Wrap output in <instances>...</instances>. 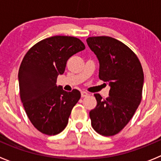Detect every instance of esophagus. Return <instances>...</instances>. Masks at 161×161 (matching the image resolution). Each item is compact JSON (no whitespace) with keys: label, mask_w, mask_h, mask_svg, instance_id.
<instances>
[{"label":"esophagus","mask_w":161,"mask_h":161,"mask_svg":"<svg viewBox=\"0 0 161 161\" xmlns=\"http://www.w3.org/2000/svg\"><path fill=\"white\" fill-rule=\"evenodd\" d=\"M81 97H87L88 95H89V93H87V92H85V91H82L81 93Z\"/></svg>","instance_id":"esophagus-1"}]
</instances>
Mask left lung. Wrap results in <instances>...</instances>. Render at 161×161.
I'll list each match as a JSON object with an SVG mask.
<instances>
[{
    "label": "left lung",
    "instance_id": "obj_1",
    "mask_svg": "<svg viewBox=\"0 0 161 161\" xmlns=\"http://www.w3.org/2000/svg\"><path fill=\"white\" fill-rule=\"evenodd\" d=\"M86 42L99 61V78L110 87L106 99L94 94L97 106L89 112L91 124L102 136H114L130 122L141 102L143 68L136 54L115 38L89 37Z\"/></svg>",
    "mask_w": 161,
    "mask_h": 161
}]
</instances>
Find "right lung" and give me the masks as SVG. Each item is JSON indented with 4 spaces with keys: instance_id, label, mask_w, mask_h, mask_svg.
I'll return each mask as SVG.
<instances>
[{
    "instance_id": "obj_1",
    "label": "right lung",
    "mask_w": 161,
    "mask_h": 161,
    "mask_svg": "<svg viewBox=\"0 0 161 161\" xmlns=\"http://www.w3.org/2000/svg\"><path fill=\"white\" fill-rule=\"evenodd\" d=\"M79 38L53 36L32 47L24 56L18 72L20 97L30 121L48 136L63 131L73 106L80 98L77 89L66 92L56 85L67 61L85 50Z\"/></svg>"
}]
</instances>
